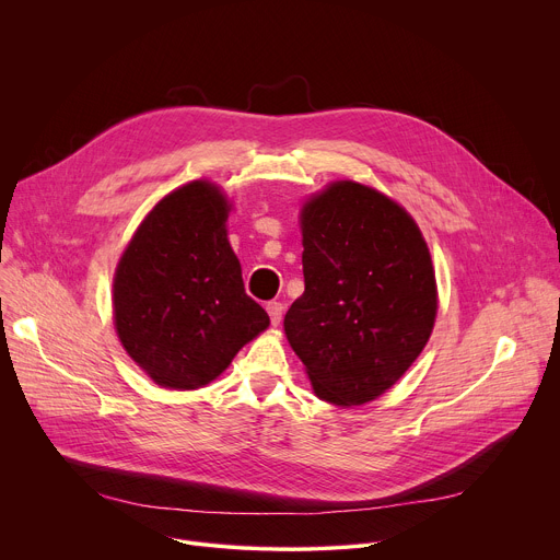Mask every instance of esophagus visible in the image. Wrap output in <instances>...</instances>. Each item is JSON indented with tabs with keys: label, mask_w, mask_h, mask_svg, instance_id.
<instances>
[{
	"label": "esophagus",
	"mask_w": 560,
	"mask_h": 560,
	"mask_svg": "<svg viewBox=\"0 0 560 560\" xmlns=\"http://www.w3.org/2000/svg\"><path fill=\"white\" fill-rule=\"evenodd\" d=\"M266 310H268V314H270V322H272V326H279V324H281V318H283V303H279V301H270V303L266 305Z\"/></svg>",
	"instance_id": "34e87169"
}]
</instances>
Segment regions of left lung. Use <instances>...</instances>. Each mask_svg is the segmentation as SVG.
Returning a JSON list of instances; mask_svg holds the SVG:
<instances>
[{
    "instance_id": "8db88e82",
    "label": "left lung",
    "mask_w": 560,
    "mask_h": 560,
    "mask_svg": "<svg viewBox=\"0 0 560 560\" xmlns=\"http://www.w3.org/2000/svg\"><path fill=\"white\" fill-rule=\"evenodd\" d=\"M305 292L283 318L318 398L363 406L425 348L436 316L430 250L385 195L337 182L301 210Z\"/></svg>"
}]
</instances>
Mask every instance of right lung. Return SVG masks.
Segmentation results:
<instances>
[{
	"label": "right lung",
	"instance_id": "right-lung-1",
	"mask_svg": "<svg viewBox=\"0 0 560 560\" xmlns=\"http://www.w3.org/2000/svg\"><path fill=\"white\" fill-rule=\"evenodd\" d=\"M228 210L208 182L177 188L150 210L117 266L119 341L164 387L210 383L270 326L228 244Z\"/></svg>",
	"mask_w": 560,
	"mask_h": 560
}]
</instances>
